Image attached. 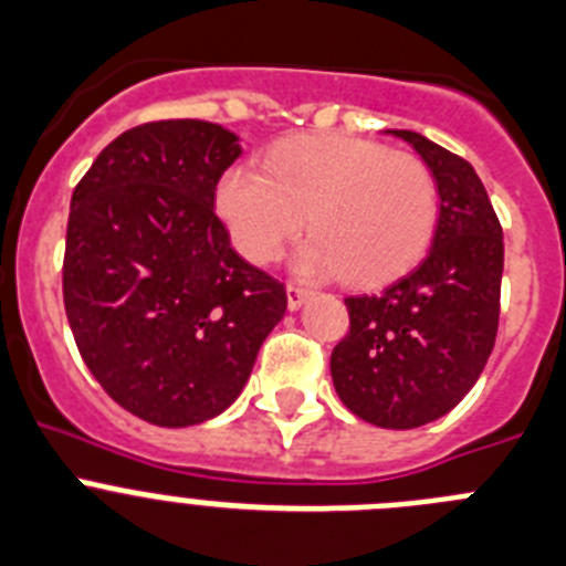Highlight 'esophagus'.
Segmentation results:
<instances>
[{
	"mask_svg": "<svg viewBox=\"0 0 566 566\" xmlns=\"http://www.w3.org/2000/svg\"><path fill=\"white\" fill-rule=\"evenodd\" d=\"M310 290L304 284H287V307L298 310L304 302H307Z\"/></svg>",
	"mask_w": 566,
	"mask_h": 566,
	"instance_id": "34e87169",
	"label": "esophagus"
}]
</instances>
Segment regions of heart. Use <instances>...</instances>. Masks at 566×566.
<instances>
[{
  "label": "heart",
  "mask_w": 566,
  "mask_h": 566,
  "mask_svg": "<svg viewBox=\"0 0 566 566\" xmlns=\"http://www.w3.org/2000/svg\"><path fill=\"white\" fill-rule=\"evenodd\" d=\"M217 211L251 262H276L310 228L298 251L304 276L340 273L384 284L415 268L440 213L426 160L355 135H307L273 146L264 171L233 166L217 186Z\"/></svg>",
  "instance_id": "1"
}]
</instances>
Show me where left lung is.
Segmentation results:
<instances>
[{
    "label": "left lung",
    "instance_id": "left-lung-1",
    "mask_svg": "<svg viewBox=\"0 0 566 566\" xmlns=\"http://www.w3.org/2000/svg\"><path fill=\"white\" fill-rule=\"evenodd\" d=\"M437 180L431 251L380 293L346 295L349 333L329 371L344 406L380 429L448 415L491 358L502 293V226L473 166L417 132L395 129Z\"/></svg>",
    "mask_w": 566,
    "mask_h": 566
}]
</instances>
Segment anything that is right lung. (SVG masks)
I'll return each instance as SVG.
<instances>
[{"instance_id": "1", "label": "right lung", "mask_w": 566, "mask_h": 566, "mask_svg": "<svg viewBox=\"0 0 566 566\" xmlns=\"http://www.w3.org/2000/svg\"><path fill=\"white\" fill-rule=\"evenodd\" d=\"M242 155L208 120H151L95 157L70 200L61 290L81 358L140 420H211L251 378L287 293L231 248L217 182Z\"/></svg>"}]
</instances>
